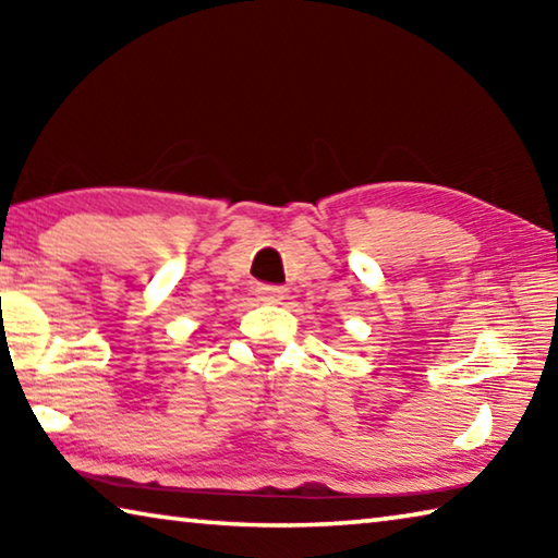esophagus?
I'll return each mask as SVG.
<instances>
[{
	"label": "esophagus",
	"instance_id": "esophagus-1",
	"mask_svg": "<svg viewBox=\"0 0 558 558\" xmlns=\"http://www.w3.org/2000/svg\"><path fill=\"white\" fill-rule=\"evenodd\" d=\"M256 295L263 302H280L282 300V288L280 286H258Z\"/></svg>",
	"mask_w": 558,
	"mask_h": 558
}]
</instances>
